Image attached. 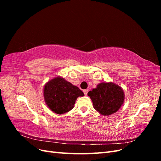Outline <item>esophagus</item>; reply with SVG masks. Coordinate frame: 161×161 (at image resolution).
Here are the masks:
<instances>
[{
    "label": "esophagus",
    "instance_id": "34e87169",
    "mask_svg": "<svg viewBox=\"0 0 161 161\" xmlns=\"http://www.w3.org/2000/svg\"><path fill=\"white\" fill-rule=\"evenodd\" d=\"M88 91H89V90H88V89H85V90H83V92H84L85 95H87V93H88Z\"/></svg>",
    "mask_w": 161,
    "mask_h": 161
}]
</instances>
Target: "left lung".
<instances>
[{"label": "left lung", "instance_id": "left-lung-1", "mask_svg": "<svg viewBox=\"0 0 161 161\" xmlns=\"http://www.w3.org/2000/svg\"><path fill=\"white\" fill-rule=\"evenodd\" d=\"M94 108L101 115H110L118 111L124 100L122 89L112 82H102L88 92Z\"/></svg>", "mask_w": 161, "mask_h": 161}]
</instances>
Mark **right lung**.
Returning <instances> with one entry per match:
<instances>
[{"label":"right lung","instance_id":"add662e5","mask_svg":"<svg viewBox=\"0 0 161 161\" xmlns=\"http://www.w3.org/2000/svg\"><path fill=\"white\" fill-rule=\"evenodd\" d=\"M43 95L49 108L56 114H62L70 111L76 99L84 96V93L70 82L56 77L46 85Z\"/></svg>","mask_w":161,"mask_h":161}]
</instances>
